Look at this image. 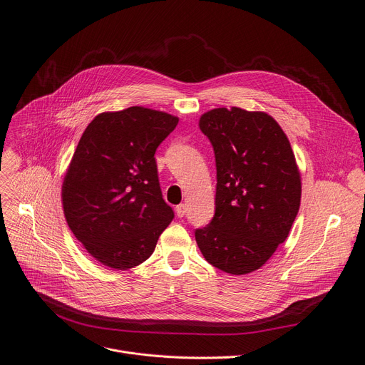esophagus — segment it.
<instances>
[{
    "mask_svg": "<svg viewBox=\"0 0 365 365\" xmlns=\"http://www.w3.org/2000/svg\"><path fill=\"white\" fill-rule=\"evenodd\" d=\"M186 205L185 204H179L178 207H176V214H178V217L179 218H182V217H185L186 215Z\"/></svg>",
    "mask_w": 365,
    "mask_h": 365,
    "instance_id": "obj_1",
    "label": "esophagus"
}]
</instances>
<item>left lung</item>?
Masks as SVG:
<instances>
[{
  "mask_svg": "<svg viewBox=\"0 0 365 365\" xmlns=\"http://www.w3.org/2000/svg\"><path fill=\"white\" fill-rule=\"evenodd\" d=\"M217 168L215 214L195 230L212 267L245 275L285 242L300 210L302 180L289 141L263 112L218 108L201 116Z\"/></svg>",
  "mask_w": 365,
  "mask_h": 365,
  "instance_id": "8db88e82",
  "label": "left lung"
}]
</instances>
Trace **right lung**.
Listing matches in <instances>:
<instances>
[{
	"label": "right lung",
	"instance_id": "obj_1",
	"mask_svg": "<svg viewBox=\"0 0 365 365\" xmlns=\"http://www.w3.org/2000/svg\"><path fill=\"white\" fill-rule=\"evenodd\" d=\"M178 122L132 106L97 115L81 135L62 185L63 214L77 240L109 268L147 260L175 218L154 154Z\"/></svg>",
	"mask_w": 365,
	"mask_h": 365
}]
</instances>
